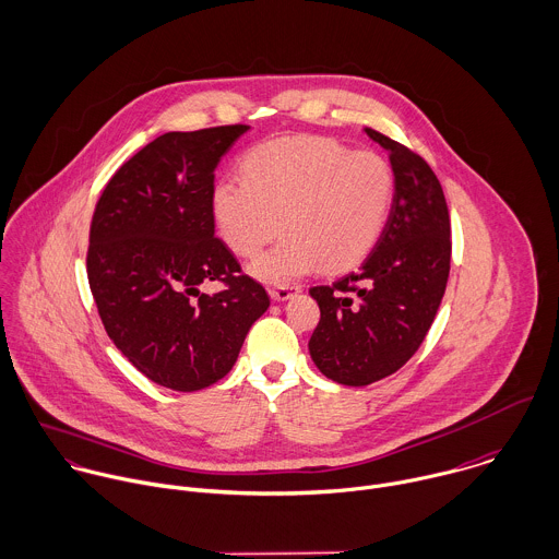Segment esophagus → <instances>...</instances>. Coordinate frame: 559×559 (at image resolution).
Here are the masks:
<instances>
[{
	"label": "esophagus",
	"mask_w": 559,
	"mask_h": 559,
	"mask_svg": "<svg viewBox=\"0 0 559 559\" xmlns=\"http://www.w3.org/2000/svg\"><path fill=\"white\" fill-rule=\"evenodd\" d=\"M301 293V286L297 284H286V286H277V288H269V295L275 299V301H286L290 299L293 295Z\"/></svg>",
	"instance_id": "34e87169"
}]
</instances>
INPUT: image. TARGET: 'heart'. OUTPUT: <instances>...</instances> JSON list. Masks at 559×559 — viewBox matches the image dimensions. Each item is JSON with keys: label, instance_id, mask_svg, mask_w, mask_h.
<instances>
[{"label": "heart", "instance_id": "b5f03b06", "mask_svg": "<svg viewBox=\"0 0 559 559\" xmlns=\"http://www.w3.org/2000/svg\"><path fill=\"white\" fill-rule=\"evenodd\" d=\"M242 182L212 190V212L223 242L269 284L312 273L345 271L377 245L394 199V174L374 152H352L325 136H288L253 145L240 160Z\"/></svg>", "mask_w": 559, "mask_h": 559}]
</instances>
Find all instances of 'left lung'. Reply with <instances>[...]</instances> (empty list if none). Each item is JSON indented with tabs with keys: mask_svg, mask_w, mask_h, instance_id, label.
I'll return each instance as SVG.
<instances>
[{
	"mask_svg": "<svg viewBox=\"0 0 559 559\" xmlns=\"http://www.w3.org/2000/svg\"><path fill=\"white\" fill-rule=\"evenodd\" d=\"M365 132L390 156L394 199L388 223L356 271L310 288L321 310L310 356L343 385H369L416 354L451 269V221L436 174L405 145L371 128Z\"/></svg>",
	"mask_w": 559,
	"mask_h": 559,
	"instance_id": "1",
	"label": "left lung"
}]
</instances>
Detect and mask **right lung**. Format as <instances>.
<instances>
[{
  "instance_id": "add662e5",
  "label": "right lung",
  "mask_w": 559,
  "mask_h": 559,
  "mask_svg": "<svg viewBox=\"0 0 559 559\" xmlns=\"http://www.w3.org/2000/svg\"><path fill=\"white\" fill-rule=\"evenodd\" d=\"M247 130L158 136L121 165L93 212L86 273L102 323L139 371L178 392L231 371L271 304L214 236V169ZM207 281L224 290L201 294Z\"/></svg>"
}]
</instances>
